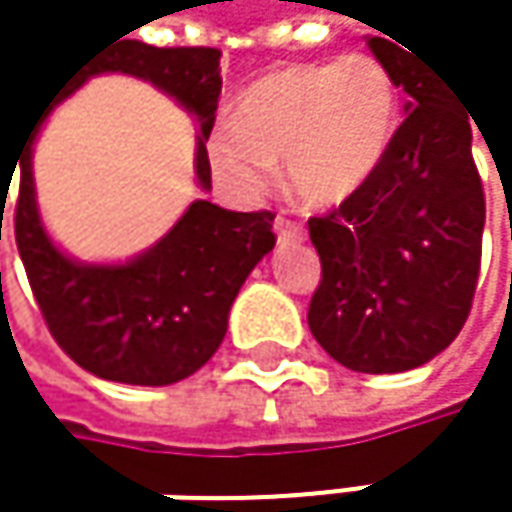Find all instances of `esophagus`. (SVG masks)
<instances>
[{
	"mask_svg": "<svg viewBox=\"0 0 512 512\" xmlns=\"http://www.w3.org/2000/svg\"><path fill=\"white\" fill-rule=\"evenodd\" d=\"M272 228H275L278 243H284V246H287V243H302V240H305V228H302V222H296V219L275 216Z\"/></svg>",
	"mask_w": 512,
	"mask_h": 512,
	"instance_id": "1",
	"label": "esophagus"
}]
</instances>
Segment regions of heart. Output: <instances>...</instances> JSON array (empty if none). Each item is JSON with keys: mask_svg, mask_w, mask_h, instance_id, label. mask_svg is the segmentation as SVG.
Here are the masks:
<instances>
[{"mask_svg": "<svg viewBox=\"0 0 512 512\" xmlns=\"http://www.w3.org/2000/svg\"><path fill=\"white\" fill-rule=\"evenodd\" d=\"M400 121L397 82L370 55L293 64L252 82L219 127L207 156L219 180L257 192L284 162L290 189L308 204H341L385 159Z\"/></svg>", "mask_w": 512, "mask_h": 512, "instance_id": "heart-1", "label": "heart"}]
</instances>
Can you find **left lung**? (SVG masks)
Returning a JSON list of instances; mask_svg holds the SVG:
<instances>
[{
	"mask_svg": "<svg viewBox=\"0 0 512 512\" xmlns=\"http://www.w3.org/2000/svg\"><path fill=\"white\" fill-rule=\"evenodd\" d=\"M412 97L379 168L326 216L308 219L320 284L317 344L358 373H403L439 356L468 320L486 222L468 109L415 52L370 38Z\"/></svg>",
	"mask_w": 512,
	"mask_h": 512,
	"instance_id": "left-lung-1",
	"label": "left lung"
}]
</instances>
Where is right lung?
Returning a JSON list of instances; mask_svg holds the SVG:
<instances>
[{"mask_svg":"<svg viewBox=\"0 0 512 512\" xmlns=\"http://www.w3.org/2000/svg\"><path fill=\"white\" fill-rule=\"evenodd\" d=\"M222 52L213 47H148L118 41L94 52L76 79L52 97L20 151V192L14 207V240L23 257L35 302L55 344L100 379L127 385H171L192 376L219 350L228 311L257 266L272 252L275 213H234L195 201L151 252L121 266H88L64 257L47 237L32 183V142L67 94L94 73H130L151 79L177 97L198 121L195 174L210 189L207 139L216 124L222 91ZM14 171L0 177L2 213ZM2 237V216H0Z\"/></svg>","mask_w":512,"mask_h":512,"instance_id":"obj_1","label":"right lung"}]
</instances>
